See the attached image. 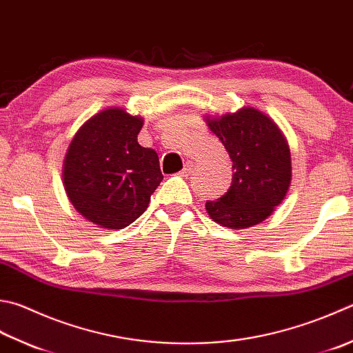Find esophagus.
<instances>
[{"instance_id": "34e87169", "label": "esophagus", "mask_w": 353, "mask_h": 353, "mask_svg": "<svg viewBox=\"0 0 353 353\" xmlns=\"http://www.w3.org/2000/svg\"><path fill=\"white\" fill-rule=\"evenodd\" d=\"M194 168H195V164L192 163V161H188L184 164V168H183V170H181V175L183 176H188L192 170H194Z\"/></svg>"}]
</instances>
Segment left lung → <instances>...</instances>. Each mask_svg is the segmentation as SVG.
<instances>
[{"label":"left lung","instance_id":"obj_1","mask_svg":"<svg viewBox=\"0 0 353 353\" xmlns=\"http://www.w3.org/2000/svg\"><path fill=\"white\" fill-rule=\"evenodd\" d=\"M232 159V184L216 201L205 203L215 223L245 229L261 223L288 194L292 169L289 145L269 117L252 108L208 119Z\"/></svg>","mask_w":353,"mask_h":353}]
</instances>
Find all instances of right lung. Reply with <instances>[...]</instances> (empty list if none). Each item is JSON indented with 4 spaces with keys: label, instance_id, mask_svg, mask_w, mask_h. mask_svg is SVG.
I'll return each mask as SVG.
<instances>
[{
    "label": "right lung",
    "instance_id": "1",
    "mask_svg": "<svg viewBox=\"0 0 353 353\" xmlns=\"http://www.w3.org/2000/svg\"><path fill=\"white\" fill-rule=\"evenodd\" d=\"M143 119L112 108L92 117L72 139L64 188L89 221L123 229L141 216L163 181L158 154L138 144Z\"/></svg>",
    "mask_w": 353,
    "mask_h": 353
}]
</instances>
